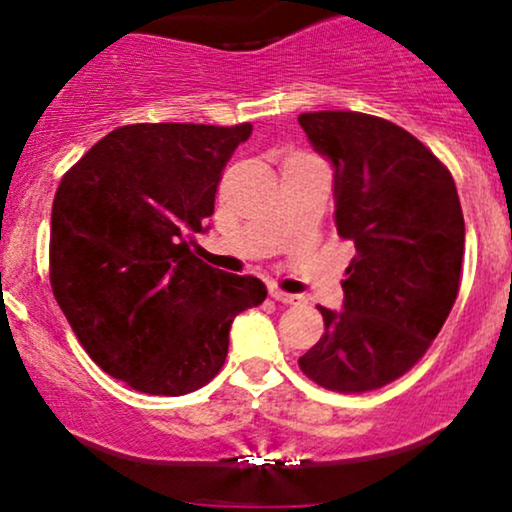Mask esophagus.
Here are the masks:
<instances>
[{
  "mask_svg": "<svg viewBox=\"0 0 512 512\" xmlns=\"http://www.w3.org/2000/svg\"><path fill=\"white\" fill-rule=\"evenodd\" d=\"M269 296H272L274 301H279V303H284V305L303 303V296H296V293H286V291H279V289L269 291Z\"/></svg>",
  "mask_w": 512,
  "mask_h": 512,
  "instance_id": "obj_1",
  "label": "esophagus"
}]
</instances>
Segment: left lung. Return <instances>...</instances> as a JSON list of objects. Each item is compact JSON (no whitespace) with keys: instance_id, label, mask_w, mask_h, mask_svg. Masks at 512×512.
<instances>
[{"instance_id":"left-lung-1","label":"left lung","mask_w":512,"mask_h":512,"mask_svg":"<svg viewBox=\"0 0 512 512\" xmlns=\"http://www.w3.org/2000/svg\"><path fill=\"white\" fill-rule=\"evenodd\" d=\"M334 168V223L356 248L344 310L317 305L325 334L298 366L334 392L378 390L426 354L460 291L464 216L450 170L383 117H298Z\"/></svg>"}]
</instances>
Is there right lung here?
Wrapping results in <instances>:
<instances>
[{
	"mask_svg": "<svg viewBox=\"0 0 512 512\" xmlns=\"http://www.w3.org/2000/svg\"><path fill=\"white\" fill-rule=\"evenodd\" d=\"M250 122L125 125L64 173L52 202L50 284L86 354L146 395L207 385L228 354L233 317L267 289L190 250L207 231L228 158Z\"/></svg>",
	"mask_w": 512,
	"mask_h": 512,
	"instance_id": "add662e5",
	"label": "right lung"
}]
</instances>
